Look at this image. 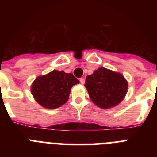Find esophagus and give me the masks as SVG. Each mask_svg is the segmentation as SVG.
<instances>
[{
	"instance_id": "obj_1",
	"label": "esophagus",
	"mask_w": 157,
	"mask_h": 157,
	"mask_svg": "<svg viewBox=\"0 0 157 157\" xmlns=\"http://www.w3.org/2000/svg\"><path fill=\"white\" fill-rule=\"evenodd\" d=\"M79 81L81 84H84V83H85V78H81L79 79Z\"/></svg>"
}]
</instances>
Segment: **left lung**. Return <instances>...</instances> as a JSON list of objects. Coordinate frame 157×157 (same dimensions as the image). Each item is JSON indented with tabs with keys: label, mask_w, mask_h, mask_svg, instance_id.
Here are the masks:
<instances>
[{
	"label": "left lung",
	"mask_w": 157,
	"mask_h": 157,
	"mask_svg": "<svg viewBox=\"0 0 157 157\" xmlns=\"http://www.w3.org/2000/svg\"><path fill=\"white\" fill-rule=\"evenodd\" d=\"M85 87L93 103L101 109L116 106L124 99L128 83L120 73L100 67L86 78Z\"/></svg>",
	"instance_id": "left-lung-1"
}]
</instances>
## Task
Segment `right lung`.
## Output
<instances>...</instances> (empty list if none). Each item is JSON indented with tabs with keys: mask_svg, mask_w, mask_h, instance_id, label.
<instances>
[{
	"mask_svg": "<svg viewBox=\"0 0 157 157\" xmlns=\"http://www.w3.org/2000/svg\"><path fill=\"white\" fill-rule=\"evenodd\" d=\"M78 83L71 73L54 70L36 78L31 86V94L45 109H57L67 101L71 87Z\"/></svg>",
	"mask_w": 157,
	"mask_h": 157,
	"instance_id": "right-lung-1",
	"label": "right lung"
}]
</instances>
